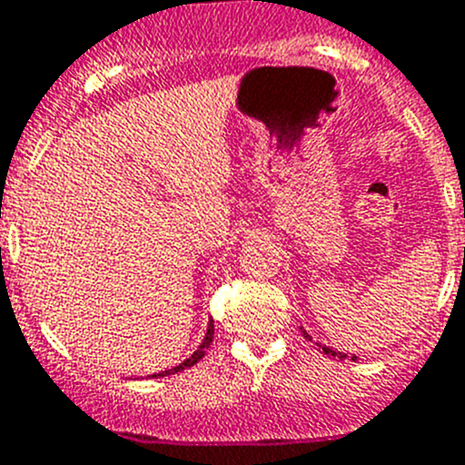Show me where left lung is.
Listing matches in <instances>:
<instances>
[{
    "label": "left lung",
    "mask_w": 465,
    "mask_h": 465,
    "mask_svg": "<svg viewBox=\"0 0 465 465\" xmlns=\"http://www.w3.org/2000/svg\"><path fill=\"white\" fill-rule=\"evenodd\" d=\"M306 339H311V336L306 334ZM322 351H325L327 355H331V357H341V360H343V357H348L346 352H336V351H331V348H327V346H322ZM352 360H357V357H352Z\"/></svg>",
    "instance_id": "obj_1"
}]
</instances>
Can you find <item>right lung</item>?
Returning a JSON list of instances; mask_svg holds the SVG:
<instances>
[{
    "instance_id": "1",
    "label": "right lung",
    "mask_w": 465,
    "mask_h": 465,
    "mask_svg": "<svg viewBox=\"0 0 465 465\" xmlns=\"http://www.w3.org/2000/svg\"><path fill=\"white\" fill-rule=\"evenodd\" d=\"M212 339H214V321H210V327H207V334H204L203 343L198 346V351L193 352V355L189 357V360L182 361L180 366H173V369H168V371H161V373H154V376H170V373H177V371H184V369H189V366H193L195 361H200L204 357V352H207V348H210Z\"/></svg>"
}]
</instances>
